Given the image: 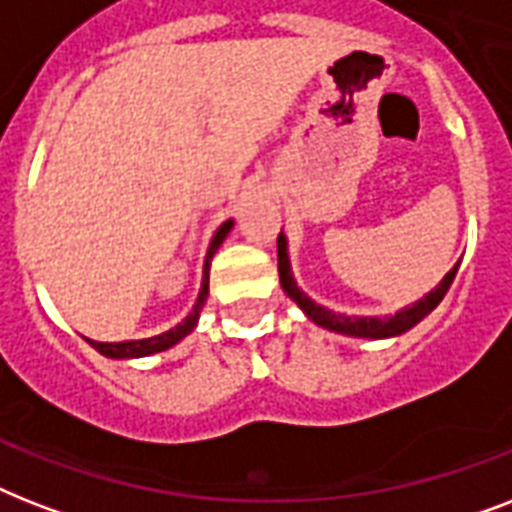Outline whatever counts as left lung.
<instances>
[{"mask_svg": "<svg viewBox=\"0 0 512 512\" xmlns=\"http://www.w3.org/2000/svg\"><path fill=\"white\" fill-rule=\"evenodd\" d=\"M276 247H279L281 287H284V292L295 300L297 308H300L316 327H324L329 329V332H337V335L345 337H364V340H388V337L404 335V332H409L412 327H417V324L444 300L446 289L452 287L454 276H457V268H460V263L454 265L452 271L438 281L436 289H430L428 295H422L417 303L406 305V308L390 313V316H345V313H337L332 311V308L319 305L316 300H311V297L305 295L303 289L297 287L295 273H292V263H289V241L284 231L279 233Z\"/></svg>", "mask_w": 512, "mask_h": 512, "instance_id": "obj_1", "label": "left lung"}]
</instances>
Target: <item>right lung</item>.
<instances>
[{
  "label": "right lung",
  "mask_w": 512,
  "mask_h": 512,
  "mask_svg": "<svg viewBox=\"0 0 512 512\" xmlns=\"http://www.w3.org/2000/svg\"><path fill=\"white\" fill-rule=\"evenodd\" d=\"M233 228V220H225L220 228L215 231L212 241H209L207 247V255H204V268H201V287H199V295H196V303H193L191 313L185 316L180 324H175L172 329L162 332V335H154V337H143V340H124V342H98V340H87L92 348L98 350L100 356L106 358H116V361H127V358H146V356H154V353H162V350H170L172 345L188 337L196 329L199 324V313L207 303V295H209V263H212V257L215 252L220 249V244L225 241V236L231 233Z\"/></svg>",
  "instance_id": "obj_1"
}]
</instances>
